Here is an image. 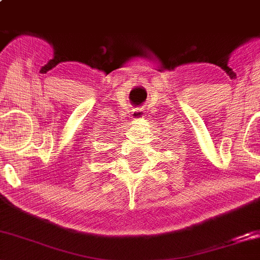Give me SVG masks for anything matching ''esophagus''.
<instances>
[{
  "instance_id": "esophagus-1",
  "label": "esophagus",
  "mask_w": 260,
  "mask_h": 260,
  "mask_svg": "<svg viewBox=\"0 0 260 260\" xmlns=\"http://www.w3.org/2000/svg\"><path fill=\"white\" fill-rule=\"evenodd\" d=\"M145 117V115H143V112L141 111V110H135V111H133V119H140V118H143Z\"/></svg>"
}]
</instances>
